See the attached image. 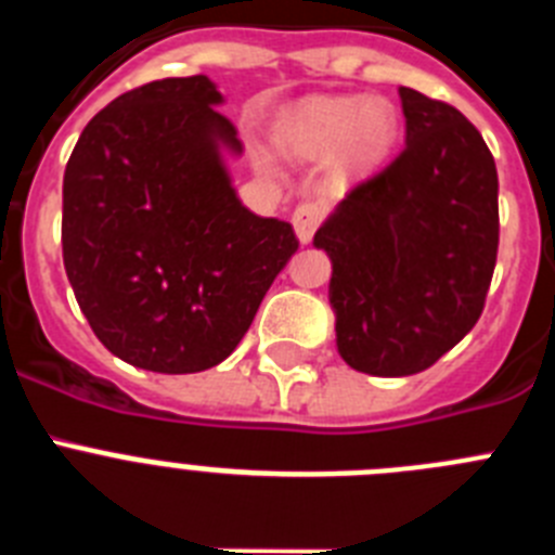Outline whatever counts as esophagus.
I'll use <instances>...</instances> for the list:
<instances>
[{"instance_id": "obj_1", "label": "esophagus", "mask_w": 555, "mask_h": 555, "mask_svg": "<svg viewBox=\"0 0 555 555\" xmlns=\"http://www.w3.org/2000/svg\"><path fill=\"white\" fill-rule=\"evenodd\" d=\"M325 219V205L322 203H302L297 205V210L292 214V224H294V233L300 238V244H308L317 233V228L322 224Z\"/></svg>"}]
</instances>
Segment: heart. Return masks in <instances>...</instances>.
<instances>
[{
  "instance_id": "1",
  "label": "heart",
  "mask_w": 555,
  "mask_h": 555,
  "mask_svg": "<svg viewBox=\"0 0 555 555\" xmlns=\"http://www.w3.org/2000/svg\"><path fill=\"white\" fill-rule=\"evenodd\" d=\"M400 132L395 105L380 96H317L274 125V141L297 158H325L336 150L345 169H366L380 164Z\"/></svg>"
}]
</instances>
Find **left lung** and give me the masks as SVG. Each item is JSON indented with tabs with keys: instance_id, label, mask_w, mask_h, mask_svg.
Listing matches in <instances>:
<instances>
[{
	"instance_id": "8db88e82",
	"label": "left lung",
	"mask_w": 555,
	"mask_h": 555,
	"mask_svg": "<svg viewBox=\"0 0 555 555\" xmlns=\"http://www.w3.org/2000/svg\"><path fill=\"white\" fill-rule=\"evenodd\" d=\"M403 152L313 235L331 258L338 356L358 372L428 370L478 322L498 261V169L453 105L400 88Z\"/></svg>"
}]
</instances>
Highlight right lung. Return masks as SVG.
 Here are the masks:
<instances>
[{
  "label": "right lung",
  "instance_id": "1",
  "mask_svg": "<svg viewBox=\"0 0 555 555\" xmlns=\"http://www.w3.org/2000/svg\"><path fill=\"white\" fill-rule=\"evenodd\" d=\"M205 75L146 82L88 121L63 175V267L102 345L139 370L185 375L238 347L297 253L258 217L224 155L238 132Z\"/></svg>",
  "mask_w": 555,
  "mask_h": 555
}]
</instances>
